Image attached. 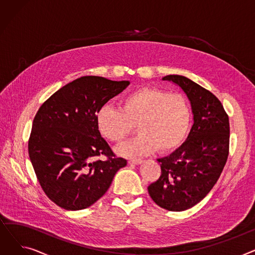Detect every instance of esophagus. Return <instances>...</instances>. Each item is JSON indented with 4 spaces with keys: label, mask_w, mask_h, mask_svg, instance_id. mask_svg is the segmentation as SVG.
<instances>
[{
    "label": "esophagus",
    "mask_w": 255,
    "mask_h": 255,
    "mask_svg": "<svg viewBox=\"0 0 255 255\" xmlns=\"http://www.w3.org/2000/svg\"><path fill=\"white\" fill-rule=\"evenodd\" d=\"M128 163L129 164H140V163H142V160L141 159H130Z\"/></svg>",
    "instance_id": "esophagus-1"
}]
</instances>
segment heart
<instances>
[{
    "mask_svg": "<svg viewBox=\"0 0 255 255\" xmlns=\"http://www.w3.org/2000/svg\"><path fill=\"white\" fill-rule=\"evenodd\" d=\"M190 123L187 99L157 88L133 91L121 99L119 110L106 104L96 114L98 132L116 144L124 142L136 126L140 135L119 150L126 156L172 151L186 137Z\"/></svg>",
    "mask_w": 255,
    "mask_h": 255,
    "instance_id": "b5f03b06",
    "label": "heart"
}]
</instances>
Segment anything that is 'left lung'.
<instances>
[{"instance_id":"obj_1","label":"left lung","mask_w":255,"mask_h":255,"mask_svg":"<svg viewBox=\"0 0 255 255\" xmlns=\"http://www.w3.org/2000/svg\"><path fill=\"white\" fill-rule=\"evenodd\" d=\"M188 97L194 123L186 141L157 161L159 179L148 187L162 209L181 212L198 204L219 179L230 152V121L213 93L182 75H166Z\"/></svg>"}]
</instances>
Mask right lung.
I'll use <instances>...</instances> for the list:
<instances>
[{
	"label": "right lung",
	"instance_id": "add662e5",
	"mask_svg": "<svg viewBox=\"0 0 255 255\" xmlns=\"http://www.w3.org/2000/svg\"><path fill=\"white\" fill-rule=\"evenodd\" d=\"M130 83L82 76L58 90L38 110L29 156L47 197L69 211L87 209L102 197L127 160L115 155L96 126L101 106ZM103 154L105 160L98 159Z\"/></svg>",
	"mask_w": 255,
	"mask_h": 255
}]
</instances>
